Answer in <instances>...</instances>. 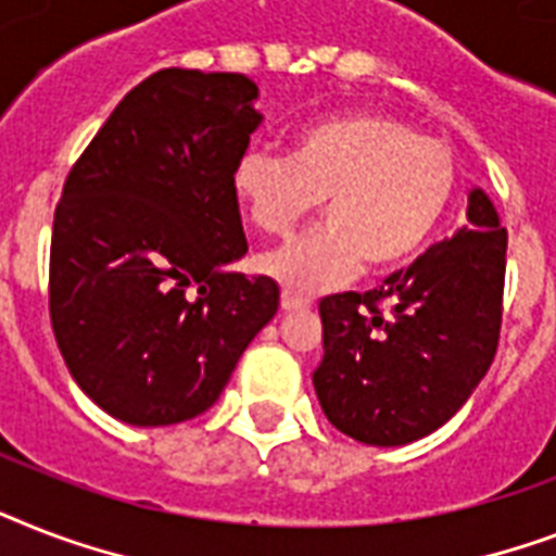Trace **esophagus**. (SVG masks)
I'll use <instances>...</instances> for the list:
<instances>
[{"label":"esophagus","mask_w":556,"mask_h":556,"mask_svg":"<svg viewBox=\"0 0 556 556\" xmlns=\"http://www.w3.org/2000/svg\"><path fill=\"white\" fill-rule=\"evenodd\" d=\"M279 305H282V312H305V308H308V300L294 294L291 288H282V300H279Z\"/></svg>","instance_id":"1"}]
</instances>
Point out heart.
<instances>
[{
  "label": "heart",
  "mask_w": 556,
  "mask_h": 556,
  "mask_svg": "<svg viewBox=\"0 0 556 556\" xmlns=\"http://www.w3.org/2000/svg\"><path fill=\"white\" fill-rule=\"evenodd\" d=\"M233 195L260 233L288 236L320 207L326 225L260 256V270L294 294L346 282L366 268H401L430 242L456 195V155L387 112H343L305 124L291 159L248 150Z\"/></svg>",
  "instance_id": "b5f03b06"
}]
</instances>
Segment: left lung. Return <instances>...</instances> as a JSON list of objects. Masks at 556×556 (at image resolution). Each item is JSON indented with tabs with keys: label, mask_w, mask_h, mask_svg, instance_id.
<instances>
[{
	"label": "left lung",
	"mask_w": 556,
	"mask_h": 556,
	"mask_svg": "<svg viewBox=\"0 0 556 556\" xmlns=\"http://www.w3.org/2000/svg\"><path fill=\"white\" fill-rule=\"evenodd\" d=\"M508 230L476 187L467 225L366 294L320 300L314 392L340 432L409 444L453 415L491 369L502 326Z\"/></svg>",
	"instance_id": "obj_1"
}]
</instances>
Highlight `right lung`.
<instances>
[{
	"label": "right lung",
	"instance_id": "right-lung-1",
	"mask_svg": "<svg viewBox=\"0 0 556 556\" xmlns=\"http://www.w3.org/2000/svg\"><path fill=\"white\" fill-rule=\"evenodd\" d=\"M256 98L244 74H150L65 178L51 326L77 387L117 421L210 409L277 314L274 279L225 270L248 253L230 178L262 124Z\"/></svg>",
	"mask_w": 556,
	"mask_h": 556
}]
</instances>
